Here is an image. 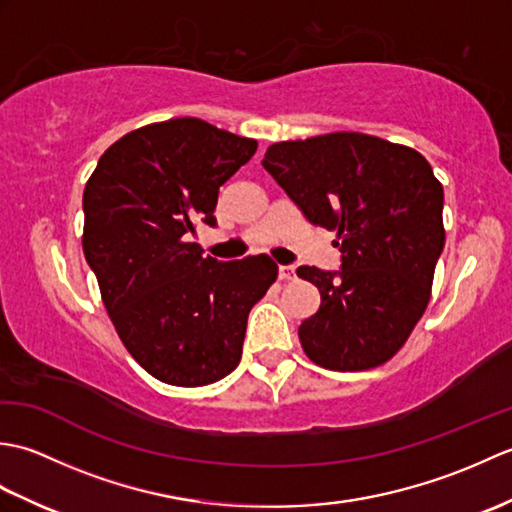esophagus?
Returning <instances> with one entry per match:
<instances>
[{
    "label": "esophagus",
    "mask_w": 512,
    "mask_h": 512,
    "mask_svg": "<svg viewBox=\"0 0 512 512\" xmlns=\"http://www.w3.org/2000/svg\"><path fill=\"white\" fill-rule=\"evenodd\" d=\"M297 277V270H295V266H292V264H281L279 266V279L281 281H292V279H295Z\"/></svg>",
    "instance_id": "esophagus-1"
}]
</instances>
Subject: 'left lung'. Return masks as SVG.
I'll list each match as a JSON object with an SVG mask.
<instances>
[{
    "instance_id": "obj_1",
    "label": "left lung",
    "mask_w": 512,
    "mask_h": 512,
    "mask_svg": "<svg viewBox=\"0 0 512 512\" xmlns=\"http://www.w3.org/2000/svg\"><path fill=\"white\" fill-rule=\"evenodd\" d=\"M262 165L310 224L339 235V270L297 268L321 292L299 325L303 350L339 372L389 361L427 308L444 248V191L431 165L358 132L277 143Z\"/></svg>"
}]
</instances>
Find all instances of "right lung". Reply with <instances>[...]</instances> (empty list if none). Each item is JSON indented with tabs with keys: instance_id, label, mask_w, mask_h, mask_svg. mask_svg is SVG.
I'll return each mask as SVG.
<instances>
[{
	"instance_id": "add662e5",
	"label": "right lung",
	"mask_w": 512,
	"mask_h": 512,
	"mask_svg": "<svg viewBox=\"0 0 512 512\" xmlns=\"http://www.w3.org/2000/svg\"><path fill=\"white\" fill-rule=\"evenodd\" d=\"M255 151L253 138L171 118L116 140L85 184V259L127 352L162 383L231 374L248 312L277 279L266 255L217 262L189 242L198 222L217 224L220 187Z\"/></svg>"
}]
</instances>
